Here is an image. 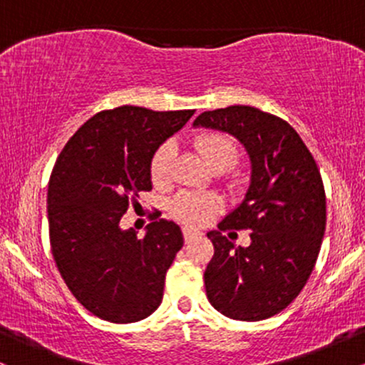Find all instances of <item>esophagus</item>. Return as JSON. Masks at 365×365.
Segmentation results:
<instances>
[{"instance_id":"34e87169","label":"esophagus","mask_w":365,"mask_h":365,"mask_svg":"<svg viewBox=\"0 0 365 365\" xmlns=\"http://www.w3.org/2000/svg\"><path fill=\"white\" fill-rule=\"evenodd\" d=\"M199 235V233L195 232V230H190V228H183V240H185V244H188V242H192L194 238Z\"/></svg>"}]
</instances>
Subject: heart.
Returning <instances> with one entry per match:
<instances>
[{"instance_id":"obj_1","label":"heart","mask_w":365,"mask_h":365,"mask_svg":"<svg viewBox=\"0 0 365 365\" xmlns=\"http://www.w3.org/2000/svg\"><path fill=\"white\" fill-rule=\"evenodd\" d=\"M195 145L204 159L215 170H230L238 161L237 144L225 133H202L195 139ZM175 159V144L163 142L150 159V180L156 187H166L171 182V168ZM171 215L187 226H202L221 211V200L216 195L199 192H182L171 200Z\"/></svg>"}]
</instances>
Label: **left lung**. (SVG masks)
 <instances>
[{
	"label": "left lung",
	"instance_id": "8db88e82",
	"mask_svg": "<svg viewBox=\"0 0 365 365\" xmlns=\"http://www.w3.org/2000/svg\"><path fill=\"white\" fill-rule=\"evenodd\" d=\"M194 125L232 133L252 165L244 202L207 233V299L232 319H267L295 300L316 266L326 230L319 168L290 123L257 108L204 111ZM230 227L250 229L251 245L230 242L220 233Z\"/></svg>",
	"mask_w": 365,
	"mask_h": 365
}]
</instances>
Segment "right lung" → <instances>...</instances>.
Returning <instances> with one entry per match:
<instances>
[{
    "label": "right lung",
    "mask_w": 365,
    "mask_h": 365,
    "mask_svg": "<svg viewBox=\"0 0 365 365\" xmlns=\"http://www.w3.org/2000/svg\"><path fill=\"white\" fill-rule=\"evenodd\" d=\"M194 110H104L82 125L58 156L48 185L51 252L75 299L99 319L127 324L159 307L182 230L154 217L144 238L120 228L130 206L153 190L150 159Z\"/></svg>",
    "instance_id": "right-lung-1"
}]
</instances>
